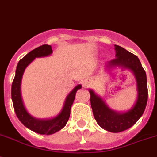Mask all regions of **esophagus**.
Listing matches in <instances>:
<instances>
[{"instance_id":"34e87169","label":"esophagus","mask_w":157,"mask_h":157,"mask_svg":"<svg viewBox=\"0 0 157 157\" xmlns=\"http://www.w3.org/2000/svg\"><path fill=\"white\" fill-rule=\"evenodd\" d=\"M82 86H83L84 87H87V86H89V82H88L87 80L83 81V82H82Z\"/></svg>"}]
</instances>
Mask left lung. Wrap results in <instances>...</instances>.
<instances>
[{
  "label": "left lung",
  "instance_id": "8db88e82",
  "mask_svg": "<svg viewBox=\"0 0 157 157\" xmlns=\"http://www.w3.org/2000/svg\"><path fill=\"white\" fill-rule=\"evenodd\" d=\"M116 58L106 63L105 69L110 71L116 67L130 70L136 81L137 99L130 110L119 112L111 109L99 95L89 89L90 105L97 124L105 130L117 133L133 126L142 116L147 101V77L139 58L124 48L115 45Z\"/></svg>",
  "mask_w": 157,
  "mask_h": 157
}]
</instances>
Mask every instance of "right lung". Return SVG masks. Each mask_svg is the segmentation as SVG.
<instances>
[{
	"label": "right lung",
	"mask_w": 157,
	"mask_h": 157,
	"mask_svg": "<svg viewBox=\"0 0 157 157\" xmlns=\"http://www.w3.org/2000/svg\"><path fill=\"white\" fill-rule=\"evenodd\" d=\"M52 53L53 50L51 46L42 45L23 57L17 63L16 74L11 88V97L14 111L19 120L27 128H29L34 132L41 135L54 134L66 126L70 118L71 106L73 104L75 98L76 92L78 90L82 88L81 84H78L68 94L65 99L63 107L58 116L55 117L46 119V120L37 119L31 116L27 111L23 103L21 93V79L25 70L36 58L47 57Z\"/></svg>",
	"instance_id": "right-lung-1"
}]
</instances>
